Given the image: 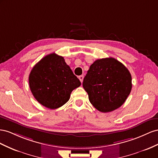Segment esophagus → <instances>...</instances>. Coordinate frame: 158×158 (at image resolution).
I'll return each mask as SVG.
<instances>
[{
	"mask_svg": "<svg viewBox=\"0 0 158 158\" xmlns=\"http://www.w3.org/2000/svg\"><path fill=\"white\" fill-rule=\"evenodd\" d=\"M83 78H84V76H83V75H80V76H79V80H80V81L81 82V83H82L83 81Z\"/></svg>",
	"mask_w": 158,
	"mask_h": 158,
	"instance_id": "esophagus-1",
	"label": "esophagus"
}]
</instances>
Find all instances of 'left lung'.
I'll return each instance as SVG.
<instances>
[{"instance_id": "1", "label": "left lung", "mask_w": 158, "mask_h": 158, "mask_svg": "<svg viewBox=\"0 0 158 158\" xmlns=\"http://www.w3.org/2000/svg\"><path fill=\"white\" fill-rule=\"evenodd\" d=\"M90 102L102 112L123 105L131 92L132 77L128 69L113 57L97 60L90 66L83 82Z\"/></svg>"}]
</instances>
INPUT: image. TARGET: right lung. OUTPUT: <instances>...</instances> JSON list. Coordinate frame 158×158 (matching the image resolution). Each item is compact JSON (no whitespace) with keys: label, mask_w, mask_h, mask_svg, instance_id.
Returning <instances> with one entry per match:
<instances>
[{"label":"right lung","mask_w":158,"mask_h":158,"mask_svg":"<svg viewBox=\"0 0 158 158\" xmlns=\"http://www.w3.org/2000/svg\"><path fill=\"white\" fill-rule=\"evenodd\" d=\"M29 85L36 101L56 109L69 100L71 92L81 85L64 58L55 53L45 56L31 69Z\"/></svg>","instance_id":"add662e5"}]
</instances>
